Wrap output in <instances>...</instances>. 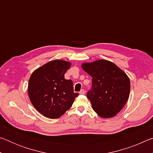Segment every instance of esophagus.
I'll return each instance as SVG.
<instances>
[{
  "label": "esophagus",
  "mask_w": 153,
  "mask_h": 153,
  "mask_svg": "<svg viewBox=\"0 0 153 153\" xmlns=\"http://www.w3.org/2000/svg\"><path fill=\"white\" fill-rule=\"evenodd\" d=\"M79 94H85V90L84 89L81 90H80V92H79Z\"/></svg>",
  "instance_id": "34e87169"
}]
</instances>
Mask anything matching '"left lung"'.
Instances as JSON below:
<instances>
[{
	"instance_id": "8db88e82",
	"label": "left lung",
	"mask_w": 153,
	"mask_h": 153,
	"mask_svg": "<svg viewBox=\"0 0 153 153\" xmlns=\"http://www.w3.org/2000/svg\"><path fill=\"white\" fill-rule=\"evenodd\" d=\"M82 68L92 77V90L88 92L87 97L93 110L102 118L115 116L128 100V76L115 63L105 59L83 63Z\"/></svg>"
}]
</instances>
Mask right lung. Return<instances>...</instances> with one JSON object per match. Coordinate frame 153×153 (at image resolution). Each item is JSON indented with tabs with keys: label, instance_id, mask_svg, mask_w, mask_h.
<instances>
[{
	"label": "right lung",
	"instance_id": "add662e5",
	"mask_svg": "<svg viewBox=\"0 0 153 153\" xmlns=\"http://www.w3.org/2000/svg\"><path fill=\"white\" fill-rule=\"evenodd\" d=\"M70 62L56 59L33 71L28 82V97L32 105L45 117L56 119L69 110L78 93L73 82L65 79Z\"/></svg>",
	"mask_w": 153,
	"mask_h": 153
}]
</instances>
